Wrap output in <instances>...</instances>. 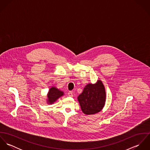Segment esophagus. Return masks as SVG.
I'll return each mask as SVG.
<instances>
[{"label":"esophagus","mask_w":150,"mask_h":150,"mask_svg":"<svg viewBox=\"0 0 150 150\" xmlns=\"http://www.w3.org/2000/svg\"><path fill=\"white\" fill-rule=\"evenodd\" d=\"M68 96H70V97H73V92L71 91H69L68 92Z\"/></svg>","instance_id":"obj_1"}]
</instances>
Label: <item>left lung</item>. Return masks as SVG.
<instances>
[{
	"label": "left lung",
	"instance_id": "1",
	"mask_svg": "<svg viewBox=\"0 0 150 150\" xmlns=\"http://www.w3.org/2000/svg\"><path fill=\"white\" fill-rule=\"evenodd\" d=\"M106 99L105 87L100 80H98L95 84H88L77 97L81 109L86 115L100 112L105 105Z\"/></svg>",
	"mask_w": 150,
	"mask_h": 150
}]
</instances>
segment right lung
<instances>
[{
    "mask_svg": "<svg viewBox=\"0 0 150 150\" xmlns=\"http://www.w3.org/2000/svg\"><path fill=\"white\" fill-rule=\"evenodd\" d=\"M64 95V92L55 86H51L47 95L46 102L48 105L54 104L59 98Z\"/></svg>",
    "mask_w": 150,
    "mask_h": 150,
    "instance_id": "obj_1",
    "label": "right lung"
}]
</instances>
